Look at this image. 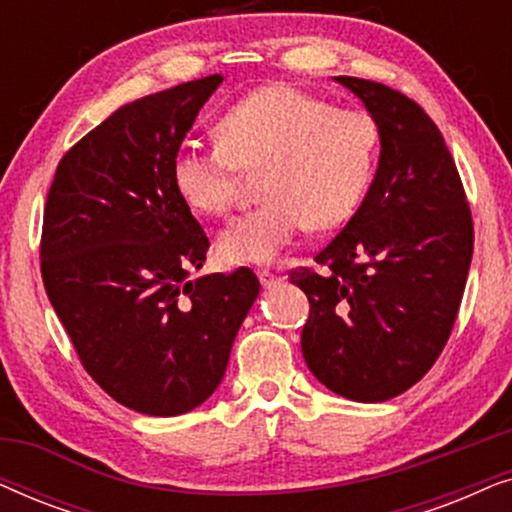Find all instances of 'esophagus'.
<instances>
[{
  "label": "esophagus",
  "mask_w": 512,
  "mask_h": 512,
  "mask_svg": "<svg viewBox=\"0 0 512 512\" xmlns=\"http://www.w3.org/2000/svg\"><path fill=\"white\" fill-rule=\"evenodd\" d=\"M258 279H261L263 289H275L277 284H282V277L275 275V272H270V270H258Z\"/></svg>",
  "instance_id": "esophagus-1"
}]
</instances>
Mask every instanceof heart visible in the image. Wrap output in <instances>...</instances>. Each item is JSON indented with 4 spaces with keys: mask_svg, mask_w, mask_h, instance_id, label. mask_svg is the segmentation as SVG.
Masks as SVG:
<instances>
[{
    "mask_svg": "<svg viewBox=\"0 0 512 512\" xmlns=\"http://www.w3.org/2000/svg\"><path fill=\"white\" fill-rule=\"evenodd\" d=\"M219 142L181 144L170 177L179 200L200 216L233 207L242 174H256L263 202L216 240L228 265H270L305 226L333 230L361 207L380 158V128L361 109L291 83L242 97L216 125Z\"/></svg>",
    "mask_w": 512,
    "mask_h": 512,
    "instance_id": "obj_1",
    "label": "heart"
}]
</instances>
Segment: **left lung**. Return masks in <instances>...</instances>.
Listing matches in <instances>:
<instances>
[{
  "label": "left lung",
  "instance_id": "8db88e82",
  "mask_svg": "<svg viewBox=\"0 0 512 512\" xmlns=\"http://www.w3.org/2000/svg\"><path fill=\"white\" fill-rule=\"evenodd\" d=\"M380 128L373 184L347 226L291 270L310 300L307 368L335 394L389 401L429 373L450 338L473 256L457 165L426 111L382 83L335 76Z\"/></svg>",
  "mask_w": 512,
  "mask_h": 512
}]
</instances>
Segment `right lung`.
I'll use <instances>...</instances> for the list:
<instances>
[{"label": "right lung", "mask_w": 512, "mask_h": 512, "mask_svg": "<svg viewBox=\"0 0 512 512\" xmlns=\"http://www.w3.org/2000/svg\"><path fill=\"white\" fill-rule=\"evenodd\" d=\"M223 76L116 109L62 156L41 277L88 375L125 408L174 417L219 387L261 284L249 268L188 277L209 240L172 186V156Z\"/></svg>", "instance_id": "1"}]
</instances>
